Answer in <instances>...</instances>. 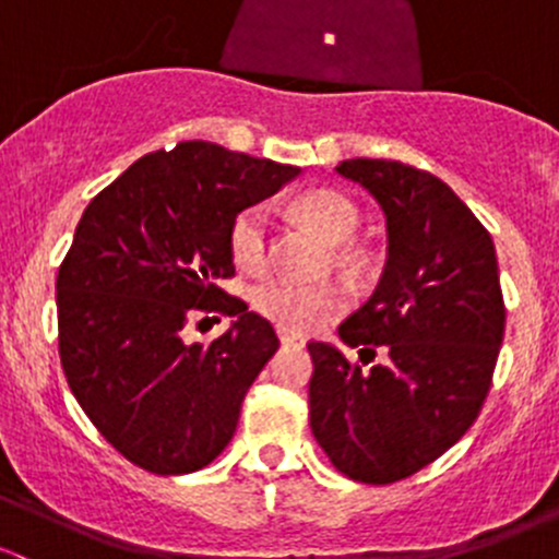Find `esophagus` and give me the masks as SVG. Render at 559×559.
Segmentation results:
<instances>
[{"label": "esophagus", "instance_id": "34e87169", "mask_svg": "<svg viewBox=\"0 0 559 559\" xmlns=\"http://www.w3.org/2000/svg\"><path fill=\"white\" fill-rule=\"evenodd\" d=\"M278 337H281V343H284V346H295V348L306 346V341H302L300 335H292V332H278Z\"/></svg>", "mask_w": 559, "mask_h": 559}]
</instances>
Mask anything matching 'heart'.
Returning <instances> with one entry per match:
<instances>
[{
  "label": "heart",
  "mask_w": 559,
  "mask_h": 559,
  "mask_svg": "<svg viewBox=\"0 0 559 559\" xmlns=\"http://www.w3.org/2000/svg\"><path fill=\"white\" fill-rule=\"evenodd\" d=\"M297 211L306 224L326 243H346L359 229V207L346 194L332 189H316L297 200ZM233 259L243 270H262L270 253V213L264 205H251L235 216L229 229ZM341 262L357 267L362 253L357 248H343ZM348 297L337 284H300L289 278H270L253 289V308L273 321L281 332L302 335L319 330L346 311Z\"/></svg>",
  "instance_id": "b5f03b06"
}]
</instances>
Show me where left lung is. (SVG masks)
I'll use <instances>...</instances> for the list:
<instances>
[{
    "label": "left lung",
    "mask_w": 559,
    "mask_h": 559,
    "mask_svg": "<svg viewBox=\"0 0 559 559\" xmlns=\"http://www.w3.org/2000/svg\"><path fill=\"white\" fill-rule=\"evenodd\" d=\"M337 173L384 207L389 257L373 297L337 326L359 359L308 343V419L343 476L394 484L452 449L487 400L506 330L498 257L432 173L386 159Z\"/></svg>",
    "instance_id": "8db88e82"
}]
</instances>
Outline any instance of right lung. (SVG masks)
<instances>
[{"label": "right lung", "mask_w": 559, "mask_h": 559, "mask_svg": "<svg viewBox=\"0 0 559 559\" xmlns=\"http://www.w3.org/2000/svg\"><path fill=\"white\" fill-rule=\"evenodd\" d=\"M297 173L183 140L134 162L83 211L56 275L59 357L92 425L132 465L180 476L233 441L278 337L218 286L235 275L229 229ZM211 312L234 326L186 344L185 321Z\"/></svg>", "instance_id": "add662e5"}]
</instances>
